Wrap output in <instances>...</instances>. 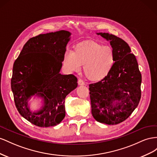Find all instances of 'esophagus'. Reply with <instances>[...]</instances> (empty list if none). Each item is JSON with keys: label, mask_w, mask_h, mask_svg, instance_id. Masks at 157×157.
<instances>
[{"label": "esophagus", "mask_w": 157, "mask_h": 157, "mask_svg": "<svg viewBox=\"0 0 157 157\" xmlns=\"http://www.w3.org/2000/svg\"><path fill=\"white\" fill-rule=\"evenodd\" d=\"M78 83L79 86H84V85H85V82L82 79H78Z\"/></svg>", "instance_id": "obj_1"}]
</instances>
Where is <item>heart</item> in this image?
<instances>
[{"instance_id":"b5f03b06","label":"heart","mask_w":157,"mask_h":157,"mask_svg":"<svg viewBox=\"0 0 157 157\" xmlns=\"http://www.w3.org/2000/svg\"><path fill=\"white\" fill-rule=\"evenodd\" d=\"M116 63L113 48L93 41L79 43L72 51L66 52L63 57V64L67 71H78L83 65V70L87 79L98 82L106 78Z\"/></svg>"}]
</instances>
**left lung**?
<instances>
[{
  "mask_svg": "<svg viewBox=\"0 0 157 157\" xmlns=\"http://www.w3.org/2000/svg\"><path fill=\"white\" fill-rule=\"evenodd\" d=\"M97 34L110 41L116 63L106 78L89 85L91 113L97 122L118 124L126 120L140 102L141 74L126 41L108 33Z\"/></svg>",
  "mask_w": 157,
  "mask_h": 157,
  "instance_id": "left-lung-1",
  "label": "left lung"
}]
</instances>
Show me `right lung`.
<instances>
[{"instance_id": "1", "label": "right lung", "mask_w": 157, "mask_h": 157, "mask_svg": "<svg viewBox=\"0 0 157 157\" xmlns=\"http://www.w3.org/2000/svg\"><path fill=\"white\" fill-rule=\"evenodd\" d=\"M71 33L60 30L40 34L24 44L13 66L11 88L19 113L39 127L60 124L65 117V98L78 87L72 74H60ZM33 96L42 98L41 109L32 112Z\"/></svg>"}]
</instances>
